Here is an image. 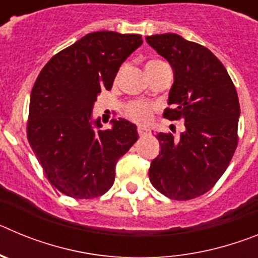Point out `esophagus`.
<instances>
[{
    "label": "esophagus",
    "instance_id": "obj_1",
    "mask_svg": "<svg viewBox=\"0 0 258 258\" xmlns=\"http://www.w3.org/2000/svg\"><path fill=\"white\" fill-rule=\"evenodd\" d=\"M137 131H138V134H140L141 137L145 136V134L150 133V129H149V127H146V126H138V129H137Z\"/></svg>",
    "mask_w": 258,
    "mask_h": 258
}]
</instances>
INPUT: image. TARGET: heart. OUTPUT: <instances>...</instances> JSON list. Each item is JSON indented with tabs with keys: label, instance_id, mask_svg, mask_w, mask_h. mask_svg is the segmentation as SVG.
<instances>
[{
	"label": "heart",
	"instance_id": "heart-1",
	"mask_svg": "<svg viewBox=\"0 0 258 258\" xmlns=\"http://www.w3.org/2000/svg\"><path fill=\"white\" fill-rule=\"evenodd\" d=\"M163 61L160 60H151L147 63V67L149 66H155L160 64ZM156 111V106L149 102L143 101H132L127 102L124 107V113L129 120L134 122H138V124H149L150 121L154 117V113Z\"/></svg>",
	"mask_w": 258,
	"mask_h": 258
}]
</instances>
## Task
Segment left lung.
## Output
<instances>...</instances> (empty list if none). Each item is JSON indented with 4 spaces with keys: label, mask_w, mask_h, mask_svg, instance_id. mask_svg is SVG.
Returning <instances> with one entry per match:
<instances>
[{
    "label": "left lung",
    "mask_w": 258,
    "mask_h": 258,
    "mask_svg": "<svg viewBox=\"0 0 258 258\" xmlns=\"http://www.w3.org/2000/svg\"><path fill=\"white\" fill-rule=\"evenodd\" d=\"M146 41L174 72L170 108L164 117L182 120L186 127L179 140L172 133L157 134L161 149L151 161L150 181L169 199H195L221 178L238 146L236 89L220 59L206 46L174 33L147 36Z\"/></svg>",
    "instance_id": "1"
}]
</instances>
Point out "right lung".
Wrapping results in <instances>:
<instances>
[{
    "mask_svg": "<svg viewBox=\"0 0 258 258\" xmlns=\"http://www.w3.org/2000/svg\"><path fill=\"white\" fill-rule=\"evenodd\" d=\"M141 35L93 32L59 51L41 70L31 93L27 138L50 183L74 199L111 188L116 163L138 140L124 118L97 131V95L112 88L120 66L142 45Z\"/></svg>",
    "mask_w": 258,
    "mask_h": 258,
    "instance_id": "1",
    "label": "right lung"
}]
</instances>
